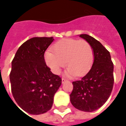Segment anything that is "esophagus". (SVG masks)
<instances>
[{
  "instance_id": "esophagus-1",
  "label": "esophagus",
  "mask_w": 126,
  "mask_h": 126,
  "mask_svg": "<svg viewBox=\"0 0 126 126\" xmlns=\"http://www.w3.org/2000/svg\"><path fill=\"white\" fill-rule=\"evenodd\" d=\"M66 81H67V80H66L65 79H63V78H62V79H61V82H62V83H65Z\"/></svg>"
}]
</instances>
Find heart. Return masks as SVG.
Masks as SVG:
<instances>
[{"instance_id": "1", "label": "heart", "mask_w": 126, "mask_h": 126, "mask_svg": "<svg viewBox=\"0 0 126 126\" xmlns=\"http://www.w3.org/2000/svg\"><path fill=\"white\" fill-rule=\"evenodd\" d=\"M52 47L53 51L47 50L45 53V61L55 74H59L65 63L68 67L65 75L67 77L83 76L92 67L94 50L86 41L64 39L55 43Z\"/></svg>"}]
</instances>
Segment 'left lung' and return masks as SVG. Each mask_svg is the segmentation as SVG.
I'll list each match as a JSON object with an SVG mask.
<instances>
[{
	"mask_svg": "<svg viewBox=\"0 0 126 126\" xmlns=\"http://www.w3.org/2000/svg\"><path fill=\"white\" fill-rule=\"evenodd\" d=\"M79 37L92 45L94 60L89 72L81 79L73 82L70 101L77 110L92 112L101 108L111 93L113 64L110 52L100 42L88 34H80Z\"/></svg>",
	"mask_w": 126,
	"mask_h": 126,
	"instance_id": "8db88e82",
	"label": "left lung"
}]
</instances>
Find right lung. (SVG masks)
<instances>
[{"label": "right lung", "instance_id": "add662e5", "mask_svg": "<svg viewBox=\"0 0 126 126\" xmlns=\"http://www.w3.org/2000/svg\"><path fill=\"white\" fill-rule=\"evenodd\" d=\"M53 40V37L27 40L12 61V94L19 107L29 114L39 115L50 110L61 85V79L51 72L44 59L45 52Z\"/></svg>", "mask_w": 126, "mask_h": 126}]
</instances>
